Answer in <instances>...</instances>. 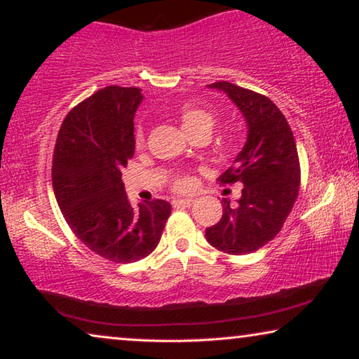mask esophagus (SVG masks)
<instances>
[{
	"label": "esophagus",
	"instance_id": "34e87169",
	"mask_svg": "<svg viewBox=\"0 0 359 359\" xmlns=\"http://www.w3.org/2000/svg\"><path fill=\"white\" fill-rule=\"evenodd\" d=\"M193 199H175V201H172L174 208H190V205H193Z\"/></svg>",
	"mask_w": 359,
	"mask_h": 359
}]
</instances>
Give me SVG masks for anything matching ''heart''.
Wrapping results in <instances>:
<instances>
[{
	"instance_id": "obj_1",
	"label": "heart",
	"mask_w": 359,
	"mask_h": 359,
	"mask_svg": "<svg viewBox=\"0 0 359 359\" xmlns=\"http://www.w3.org/2000/svg\"><path fill=\"white\" fill-rule=\"evenodd\" d=\"M179 121L180 126L184 128L188 136L194 135L198 131H208L210 133L212 126L215 123V114L208 107L198 106V104H184L179 109ZM136 147H142L144 145V130L139 126L136 130L135 136ZM193 187V179L190 175H177L172 179V190L175 191H188Z\"/></svg>"
}]
</instances>
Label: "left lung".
Segmentation results:
<instances>
[{
  "mask_svg": "<svg viewBox=\"0 0 359 359\" xmlns=\"http://www.w3.org/2000/svg\"><path fill=\"white\" fill-rule=\"evenodd\" d=\"M222 90L239 107L247 123V141L218 180L239 184L238 208L223 199V215L205 228V239L217 250L247 255L272 241L282 229L299 193L297 149L285 115L267 96L222 81L208 85Z\"/></svg>",
  "mask_w": 359,
  "mask_h": 359,
  "instance_id": "left-lung-1",
  "label": "left lung"
}]
</instances>
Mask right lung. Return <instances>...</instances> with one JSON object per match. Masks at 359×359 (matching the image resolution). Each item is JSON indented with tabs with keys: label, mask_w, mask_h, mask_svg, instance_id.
Wrapping results in <instances>:
<instances>
[{
	"label": "right lung",
	"mask_w": 359,
	"mask_h": 359,
	"mask_svg": "<svg viewBox=\"0 0 359 359\" xmlns=\"http://www.w3.org/2000/svg\"><path fill=\"white\" fill-rule=\"evenodd\" d=\"M141 88L109 85L71 109L58 131L52 184L60 210L90 250L114 263H135L155 250L171 204L133 208L121 171L135 155Z\"/></svg>",
	"instance_id": "1"
}]
</instances>
